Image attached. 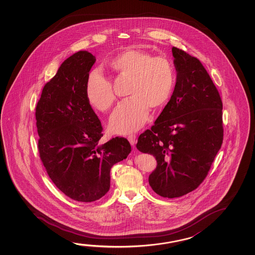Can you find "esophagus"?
Wrapping results in <instances>:
<instances>
[{"label": "esophagus", "mask_w": 255, "mask_h": 255, "mask_svg": "<svg viewBox=\"0 0 255 255\" xmlns=\"http://www.w3.org/2000/svg\"><path fill=\"white\" fill-rule=\"evenodd\" d=\"M127 138H128V140L130 143V145L134 146V144L136 143V136L134 134H130V135L127 137Z\"/></svg>", "instance_id": "1"}]
</instances>
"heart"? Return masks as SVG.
<instances>
[{
	"mask_svg": "<svg viewBox=\"0 0 255 255\" xmlns=\"http://www.w3.org/2000/svg\"><path fill=\"white\" fill-rule=\"evenodd\" d=\"M109 67L118 77L129 78L130 97L110 117L109 129L116 134L131 133L145 125L149 109H160L169 101L175 87L174 67L163 57L136 49L123 50ZM85 96L88 103L101 112L109 111L117 100L112 83L98 69L88 75Z\"/></svg>",
	"mask_w": 255,
	"mask_h": 255,
	"instance_id": "heart-1",
	"label": "heart"
}]
</instances>
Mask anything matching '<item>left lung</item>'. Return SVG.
Instances as JSON below:
<instances>
[{
    "label": "left lung",
    "mask_w": 255,
    "mask_h": 255,
    "mask_svg": "<svg viewBox=\"0 0 255 255\" xmlns=\"http://www.w3.org/2000/svg\"><path fill=\"white\" fill-rule=\"evenodd\" d=\"M171 51L177 71L174 91L136 146L157 162L148 177L152 189L175 198L205 180L221 148L223 126L221 96L200 60L176 47Z\"/></svg>",
    "instance_id": "8db88e82"
}]
</instances>
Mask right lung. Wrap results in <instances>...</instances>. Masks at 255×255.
I'll use <instances>...</instances> for the list:
<instances>
[{
    "instance_id": "right-lung-1",
    "label": "right lung",
    "mask_w": 255,
    "mask_h": 255,
    "mask_svg": "<svg viewBox=\"0 0 255 255\" xmlns=\"http://www.w3.org/2000/svg\"><path fill=\"white\" fill-rule=\"evenodd\" d=\"M95 61L86 50L66 59L44 85L35 109L38 149L48 175L66 196L85 203L108 193L111 168L131 151L126 138L99 144L103 129L85 96Z\"/></svg>"
}]
</instances>
